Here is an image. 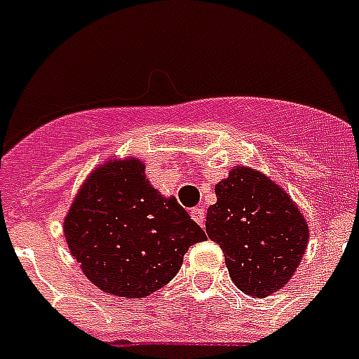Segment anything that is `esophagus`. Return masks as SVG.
<instances>
[{
	"label": "esophagus",
	"mask_w": 359,
	"mask_h": 359,
	"mask_svg": "<svg viewBox=\"0 0 359 359\" xmlns=\"http://www.w3.org/2000/svg\"><path fill=\"white\" fill-rule=\"evenodd\" d=\"M191 219L196 222V224H199L203 227L205 225V208L203 207H196V208H191Z\"/></svg>",
	"instance_id": "1"
}]
</instances>
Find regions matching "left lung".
I'll use <instances>...</instances> for the list:
<instances>
[{
    "mask_svg": "<svg viewBox=\"0 0 359 359\" xmlns=\"http://www.w3.org/2000/svg\"><path fill=\"white\" fill-rule=\"evenodd\" d=\"M207 210V235L224 250L231 279L253 298L283 287L306 253L307 222L264 173L235 168L216 184Z\"/></svg>",
    "mask_w": 359,
    "mask_h": 359,
    "instance_id": "left-lung-1",
    "label": "left lung"
}]
</instances>
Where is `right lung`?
<instances>
[{
	"label": "right lung",
	"instance_id": "add662e5",
	"mask_svg": "<svg viewBox=\"0 0 359 359\" xmlns=\"http://www.w3.org/2000/svg\"><path fill=\"white\" fill-rule=\"evenodd\" d=\"M63 231L87 279L123 298L162 289L188 248L207 238L175 197L154 190L137 158L95 169L70 205Z\"/></svg>",
	"mask_w": 359,
	"mask_h": 359
}]
</instances>
